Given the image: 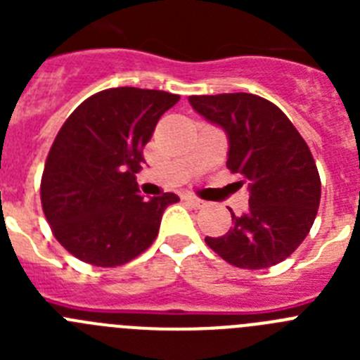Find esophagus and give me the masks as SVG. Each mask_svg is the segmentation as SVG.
<instances>
[{"instance_id":"esophagus-1","label":"esophagus","mask_w":360,"mask_h":360,"mask_svg":"<svg viewBox=\"0 0 360 360\" xmlns=\"http://www.w3.org/2000/svg\"><path fill=\"white\" fill-rule=\"evenodd\" d=\"M184 200H186L189 205H193V207H196V209L203 207V205H205V202H203V200L196 198V196H193V195H184Z\"/></svg>"}]
</instances>
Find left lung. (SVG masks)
<instances>
[{"label":"left lung","instance_id":"1","mask_svg":"<svg viewBox=\"0 0 360 360\" xmlns=\"http://www.w3.org/2000/svg\"><path fill=\"white\" fill-rule=\"evenodd\" d=\"M196 113L224 129L227 167L249 189V211L205 243L227 263L259 270L287 259L310 232L321 178L310 149L276 104L252 94L191 95Z\"/></svg>","mask_w":360,"mask_h":360}]
</instances>
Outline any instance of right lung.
Returning a JSON list of instances; mask_svg holds the SVG:
<instances>
[{
    "mask_svg": "<svg viewBox=\"0 0 360 360\" xmlns=\"http://www.w3.org/2000/svg\"><path fill=\"white\" fill-rule=\"evenodd\" d=\"M178 95L110 88L86 98L57 133L41 178V203L53 236L95 266L131 262L155 241L174 193L144 200L135 173L158 119Z\"/></svg>",
    "mask_w": 360,
    "mask_h": 360,
    "instance_id": "right-lung-1",
    "label": "right lung"
}]
</instances>
